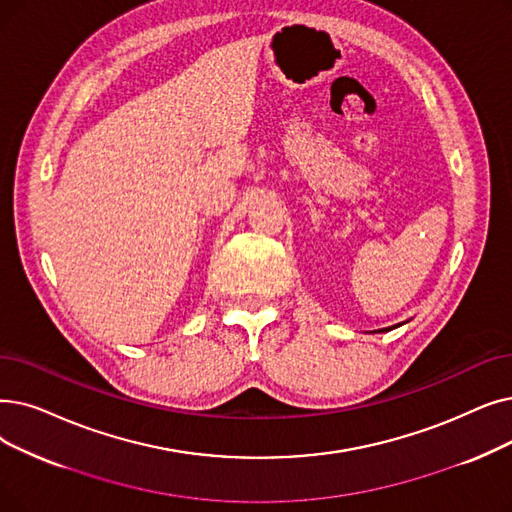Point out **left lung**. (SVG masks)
Masks as SVG:
<instances>
[{"label": "left lung", "mask_w": 512, "mask_h": 512, "mask_svg": "<svg viewBox=\"0 0 512 512\" xmlns=\"http://www.w3.org/2000/svg\"><path fill=\"white\" fill-rule=\"evenodd\" d=\"M399 324H395V326H389V328H381V330H376V332H387V330H393V328H397Z\"/></svg>", "instance_id": "1"}]
</instances>
